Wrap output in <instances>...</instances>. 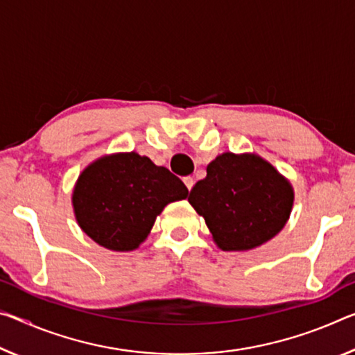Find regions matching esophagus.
Returning <instances> with one entry per match:
<instances>
[{"mask_svg": "<svg viewBox=\"0 0 355 355\" xmlns=\"http://www.w3.org/2000/svg\"><path fill=\"white\" fill-rule=\"evenodd\" d=\"M183 182H184V184H187V188H188L189 191L193 189V187H194V180H193V177H184Z\"/></svg>", "mask_w": 355, "mask_h": 355, "instance_id": "34e87169", "label": "esophagus"}]
</instances>
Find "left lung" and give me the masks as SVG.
<instances>
[{"mask_svg": "<svg viewBox=\"0 0 355 355\" xmlns=\"http://www.w3.org/2000/svg\"><path fill=\"white\" fill-rule=\"evenodd\" d=\"M196 208L224 251H246L273 239L291 215L294 193L277 168L256 155L223 153L194 184Z\"/></svg>", "mask_w": 355, "mask_h": 355, "instance_id": "1", "label": "left lung"}]
</instances>
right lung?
<instances>
[{
	"mask_svg": "<svg viewBox=\"0 0 355 355\" xmlns=\"http://www.w3.org/2000/svg\"><path fill=\"white\" fill-rule=\"evenodd\" d=\"M188 188L168 168L137 153L104 156L78 177L72 204L78 226L112 251H132L147 239L156 216Z\"/></svg>",
	"mask_w": 355,
	"mask_h": 355,
	"instance_id": "add662e5",
	"label": "right lung"
}]
</instances>
